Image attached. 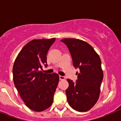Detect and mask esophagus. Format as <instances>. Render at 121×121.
<instances>
[{"mask_svg":"<svg viewBox=\"0 0 121 121\" xmlns=\"http://www.w3.org/2000/svg\"><path fill=\"white\" fill-rule=\"evenodd\" d=\"M59 77H60V80H64L65 79V77H64V76L60 75V76H59Z\"/></svg>","mask_w":121,"mask_h":121,"instance_id":"obj_1","label":"esophagus"}]
</instances>
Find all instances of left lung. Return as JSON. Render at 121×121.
<instances>
[{
  "instance_id": "left-lung-1",
  "label": "left lung",
  "mask_w": 121,
  "mask_h": 121,
  "mask_svg": "<svg viewBox=\"0 0 121 121\" xmlns=\"http://www.w3.org/2000/svg\"><path fill=\"white\" fill-rule=\"evenodd\" d=\"M68 48L73 65L78 68V79L74 82L67 79L69 86L66 90L69 105L78 112L90 110L97 102L103 80L101 60L94 49L83 41L66 38L61 40Z\"/></svg>"
}]
</instances>
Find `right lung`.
Returning <instances> with one entry per match:
<instances>
[{
    "label": "right lung",
    "mask_w": 121,
    "mask_h": 121,
    "mask_svg": "<svg viewBox=\"0 0 121 121\" xmlns=\"http://www.w3.org/2000/svg\"><path fill=\"white\" fill-rule=\"evenodd\" d=\"M55 38L34 39L26 44L14 61L12 73L15 86L27 107L36 112L51 106L59 82L58 74L42 72L48 66L46 55Z\"/></svg>",
    "instance_id": "add662e5"
}]
</instances>
